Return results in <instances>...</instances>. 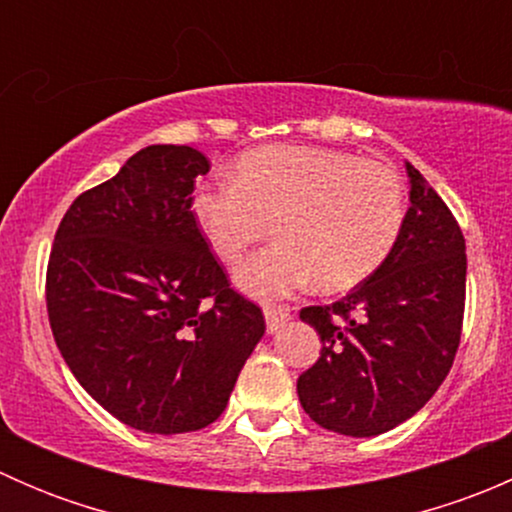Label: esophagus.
Masks as SVG:
<instances>
[{"instance_id":"esophagus-1","label":"esophagus","mask_w":512,"mask_h":512,"mask_svg":"<svg viewBox=\"0 0 512 512\" xmlns=\"http://www.w3.org/2000/svg\"><path fill=\"white\" fill-rule=\"evenodd\" d=\"M292 319V314H289V309H282V307H265V322H267V332L270 334H277L282 327Z\"/></svg>"}]
</instances>
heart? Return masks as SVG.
Segmentation results:
<instances>
[{
  "label": "heart",
  "instance_id": "obj_1",
  "mask_svg": "<svg viewBox=\"0 0 512 512\" xmlns=\"http://www.w3.org/2000/svg\"><path fill=\"white\" fill-rule=\"evenodd\" d=\"M190 213L210 250L237 262L270 225V247L235 270L240 292L282 299L317 282L342 292L374 275L399 242L406 190L379 160L319 146H262L235 160L230 183L200 185Z\"/></svg>",
  "mask_w": 512,
  "mask_h": 512
}]
</instances>
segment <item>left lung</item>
<instances>
[{"instance_id":"8db88e82","label":"left lung","mask_w":512,"mask_h":512,"mask_svg":"<svg viewBox=\"0 0 512 512\" xmlns=\"http://www.w3.org/2000/svg\"><path fill=\"white\" fill-rule=\"evenodd\" d=\"M406 173L411 208L384 265L339 302L299 312L322 339L299 404L342 436H379L423 409L461 342L466 240L423 175L411 163Z\"/></svg>"}]
</instances>
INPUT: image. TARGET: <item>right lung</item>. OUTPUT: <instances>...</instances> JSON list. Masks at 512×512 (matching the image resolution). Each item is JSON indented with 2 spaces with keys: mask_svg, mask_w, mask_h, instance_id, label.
<instances>
[{
  "mask_svg": "<svg viewBox=\"0 0 512 512\" xmlns=\"http://www.w3.org/2000/svg\"><path fill=\"white\" fill-rule=\"evenodd\" d=\"M208 170L190 146L141 148L71 203L51 247L56 347L91 399L143 433L210 426L265 334L190 213Z\"/></svg>",
  "mask_w": 512,
  "mask_h": 512,
  "instance_id": "1",
  "label": "right lung"
}]
</instances>
